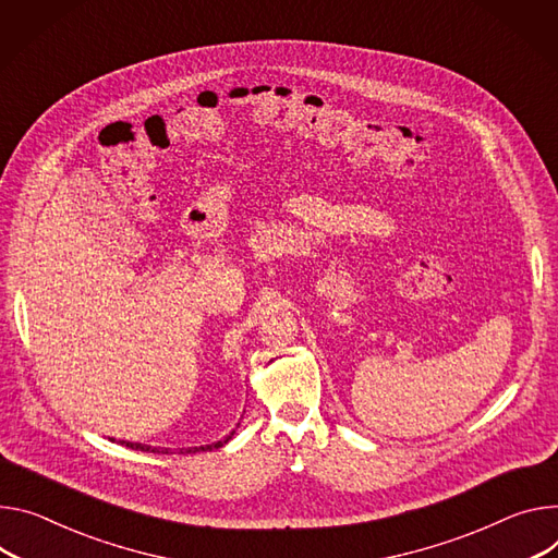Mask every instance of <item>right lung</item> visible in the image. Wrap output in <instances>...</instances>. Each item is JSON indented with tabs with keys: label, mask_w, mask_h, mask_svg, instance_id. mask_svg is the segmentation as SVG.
I'll use <instances>...</instances> for the list:
<instances>
[{
	"label": "right lung",
	"mask_w": 558,
	"mask_h": 558,
	"mask_svg": "<svg viewBox=\"0 0 558 558\" xmlns=\"http://www.w3.org/2000/svg\"><path fill=\"white\" fill-rule=\"evenodd\" d=\"M233 434H235V432H231L227 438H222V440H218V442H214V445H207V447H189V449H180V453H193V451H207V449H218V447H222L225 442H229ZM120 442H122V445H126V447H131V449H140V451L169 453V449H165V447H150V445H142V442H126V440H120Z\"/></svg>",
	"instance_id": "obj_1"
}]
</instances>
